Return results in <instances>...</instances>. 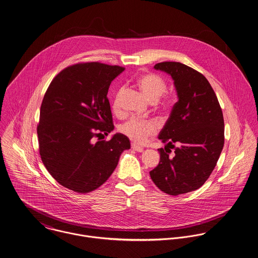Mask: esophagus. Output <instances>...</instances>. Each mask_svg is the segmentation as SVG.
I'll use <instances>...</instances> for the list:
<instances>
[{"instance_id":"34e87169","label":"esophagus","mask_w":258,"mask_h":258,"mask_svg":"<svg viewBox=\"0 0 258 258\" xmlns=\"http://www.w3.org/2000/svg\"><path fill=\"white\" fill-rule=\"evenodd\" d=\"M131 148L134 150V151H137V152H143L144 151V149L140 147V146H138L137 144H135V143H133L132 145H131Z\"/></svg>"}]
</instances>
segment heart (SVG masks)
<instances>
[{"instance_id":"obj_1","label":"heart","mask_w":258,"mask_h":258,"mask_svg":"<svg viewBox=\"0 0 258 258\" xmlns=\"http://www.w3.org/2000/svg\"><path fill=\"white\" fill-rule=\"evenodd\" d=\"M142 93L153 103L157 102L166 92V83L164 79L157 74L149 73L142 75L137 81ZM123 94V89H119L114 95L112 101V110L117 113L120 110V99ZM173 100L171 97H164L161 103V108L168 111L172 106ZM121 132L138 144H145L150 137L154 136L157 132V126L151 121H144L138 118H131L129 121L121 126Z\"/></svg>"}]
</instances>
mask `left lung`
I'll return each mask as SVG.
<instances>
[{
    "mask_svg": "<svg viewBox=\"0 0 258 258\" xmlns=\"http://www.w3.org/2000/svg\"><path fill=\"white\" fill-rule=\"evenodd\" d=\"M154 68L171 76L178 101L159 135L166 145L158 150L160 163L150 175L164 193L176 196L201 187L209 178L224 147V117L201 73L179 62H162ZM170 148L175 149L172 155Z\"/></svg>",
    "mask_w": 258,
    "mask_h": 258,
    "instance_id": "left-lung-1",
    "label": "left lung"
}]
</instances>
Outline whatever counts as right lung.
Instances as JSON below:
<instances>
[{"label": "right lung", "mask_w": 258, "mask_h": 258, "mask_svg": "<svg viewBox=\"0 0 258 258\" xmlns=\"http://www.w3.org/2000/svg\"><path fill=\"white\" fill-rule=\"evenodd\" d=\"M123 67L79 63L61 71L44 94L37 136L39 154L53 178L64 187L89 193L102 185L117 166L130 141L113 129L107 93Z\"/></svg>", "instance_id": "1"}]
</instances>
